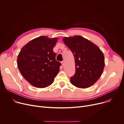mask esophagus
I'll return each mask as SVG.
<instances>
[{
  "label": "esophagus",
  "mask_w": 124,
  "mask_h": 124,
  "mask_svg": "<svg viewBox=\"0 0 124 124\" xmlns=\"http://www.w3.org/2000/svg\"><path fill=\"white\" fill-rule=\"evenodd\" d=\"M61 63H62V66H64V65H65V62H64V61H62V62H61Z\"/></svg>",
  "instance_id": "34e87169"
}]
</instances>
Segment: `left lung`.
<instances>
[{"mask_svg":"<svg viewBox=\"0 0 124 124\" xmlns=\"http://www.w3.org/2000/svg\"><path fill=\"white\" fill-rule=\"evenodd\" d=\"M63 41L74 57L75 73L70 78L71 83L81 88L93 85L105 67L101 51L94 44L80 36L65 37Z\"/></svg>","mask_w":124,"mask_h":124,"instance_id":"8db88e82","label":"left lung"}]
</instances>
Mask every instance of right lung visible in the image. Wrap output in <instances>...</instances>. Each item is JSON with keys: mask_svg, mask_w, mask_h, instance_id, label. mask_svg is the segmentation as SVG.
Masks as SVG:
<instances>
[{"mask_svg": "<svg viewBox=\"0 0 124 124\" xmlns=\"http://www.w3.org/2000/svg\"><path fill=\"white\" fill-rule=\"evenodd\" d=\"M57 38L40 36L22 48L17 56L18 68L24 78L38 88L49 86L60 71L61 64L53 51Z\"/></svg>", "mask_w": 124, "mask_h": 124, "instance_id": "obj_1", "label": "right lung"}]
</instances>
